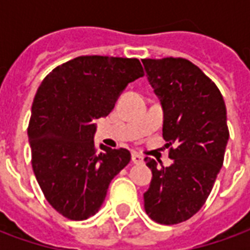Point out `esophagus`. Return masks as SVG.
<instances>
[{"label":"esophagus","mask_w":250,"mask_h":250,"mask_svg":"<svg viewBox=\"0 0 250 250\" xmlns=\"http://www.w3.org/2000/svg\"><path fill=\"white\" fill-rule=\"evenodd\" d=\"M131 159H132V162L135 163V165H141V163H143V157L139 155V154H136V152H132Z\"/></svg>","instance_id":"esophagus-1"}]
</instances>
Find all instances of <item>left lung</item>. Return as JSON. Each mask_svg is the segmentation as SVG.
Masks as SVG:
<instances>
[{
    "mask_svg": "<svg viewBox=\"0 0 250 250\" xmlns=\"http://www.w3.org/2000/svg\"><path fill=\"white\" fill-rule=\"evenodd\" d=\"M142 62L162 104L166 146L175 145L168 152L173 159L168 167L145 158L152 173L143 194L145 210L155 222L174 225L204 206L222 167L229 141L225 102L214 83L186 59Z\"/></svg>",
    "mask_w": 250,
    "mask_h": 250,
    "instance_id": "left-lung-1",
    "label": "left lung"
}]
</instances>
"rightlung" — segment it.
I'll use <instances>...</instances> for the list:
<instances>
[{"label":"right lung","instance_id":"1","mask_svg":"<svg viewBox=\"0 0 250 250\" xmlns=\"http://www.w3.org/2000/svg\"><path fill=\"white\" fill-rule=\"evenodd\" d=\"M143 76L138 59L80 56L56 66L37 89L28 136L32 167L46 201L73 221L98 213L125 148L93 142L99 118L112 111L128 83Z\"/></svg>","mask_w":250,"mask_h":250}]
</instances>
